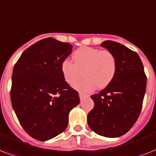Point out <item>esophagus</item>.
<instances>
[{
  "label": "esophagus",
  "mask_w": 156,
  "mask_h": 156,
  "mask_svg": "<svg viewBox=\"0 0 156 156\" xmlns=\"http://www.w3.org/2000/svg\"><path fill=\"white\" fill-rule=\"evenodd\" d=\"M85 96H87V95H84V94H83V93H79V98H80V100L83 99V98L85 97Z\"/></svg>",
  "instance_id": "34e87169"
}]
</instances>
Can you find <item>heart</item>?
<instances>
[{
  "label": "heart",
  "instance_id": "heart-1",
  "mask_svg": "<svg viewBox=\"0 0 156 156\" xmlns=\"http://www.w3.org/2000/svg\"><path fill=\"white\" fill-rule=\"evenodd\" d=\"M73 63L65 60L61 64V73L69 85H74L85 75L86 78L77 83L74 88L81 91H90L96 87L104 89L113 80L117 62L113 53L108 50L90 47L80 48L72 55Z\"/></svg>",
  "mask_w": 156,
  "mask_h": 156
}]
</instances>
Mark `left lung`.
I'll return each mask as SVG.
<instances>
[{
	"mask_svg": "<svg viewBox=\"0 0 156 156\" xmlns=\"http://www.w3.org/2000/svg\"><path fill=\"white\" fill-rule=\"evenodd\" d=\"M101 46L113 53L117 68L113 80L99 94L90 97L95 103L88 113L91 130L107 138H118L128 132L141 112L147 77L140 57L125 45L106 40Z\"/></svg>",
	"mask_w": 156,
	"mask_h": 156,
	"instance_id": "left-lung-1",
	"label": "left lung"
}]
</instances>
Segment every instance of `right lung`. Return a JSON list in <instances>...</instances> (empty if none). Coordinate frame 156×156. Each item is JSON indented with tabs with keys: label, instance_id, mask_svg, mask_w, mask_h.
Returning a JSON list of instances; mask_svg holds the SVG:
<instances>
[{
	"label": "right lung",
	"instance_id": "right-lung-1",
	"mask_svg": "<svg viewBox=\"0 0 156 156\" xmlns=\"http://www.w3.org/2000/svg\"><path fill=\"white\" fill-rule=\"evenodd\" d=\"M72 48L53 38L43 39L27 48L13 67L12 106L24 130L36 140L62 133L69 112L80 102L61 69Z\"/></svg>",
	"mask_w": 156,
	"mask_h": 156
}]
</instances>
